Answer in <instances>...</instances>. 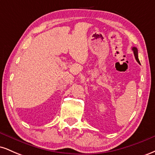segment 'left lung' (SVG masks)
Segmentation results:
<instances>
[{
    "mask_svg": "<svg viewBox=\"0 0 155 155\" xmlns=\"http://www.w3.org/2000/svg\"><path fill=\"white\" fill-rule=\"evenodd\" d=\"M132 50L133 51V53H134L135 58H136V60H137V62L140 64V61L139 60H138V49H137L136 47H133Z\"/></svg>",
    "mask_w": 155,
    "mask_h": 155,
    "instance_id": "1",
    "label": "left lung"
}]
</instances>
